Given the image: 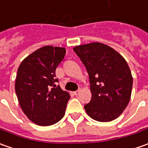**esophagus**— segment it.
I'll use <instances>...</instances> for the list:
<instances>
[{
    "instance_id": "34e87169",
    "label": "esophagus",
    "mask_w": 148,
    "mask_h": 148,
    "mask_svg": "<svg viewBox=\"0 0 148 148\" xmlns=\"http://www.w3.org/2000/svg\"><path fill=\"white\" fill-rule=\"evenodd\" d=\"M79 93H80V90H78V91H75L74 92V94L75 95H78V94H79Z\"/></svg>"
}]
</instances>
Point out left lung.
Returning <instances> with one entry per match:
<instances>
[{
	"mask_svg": "<svg viewBox=\"0 0 148 148\" xmlns=\"http://www.w3.org/2000/svg\"><path fill=\"white\" fill-rule=\"evenodd\" d=\"M73 49L89 75L91 99L84 105L87 113L102 122L116 119L128 105L132 91L133 78L127 62L114 49L98 42Z\"/></svg>",
	"mask_w": 148,
	"mask_h": 148,
	"instance_id": "left-lung-1",
	"label": "left lung"
}]
</instances>
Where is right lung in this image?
<instances>
[{
    "label": "right lung",
    "mask_w": 148,
    "mask_h": 148,
    "mask_svg": "<svg viewBox=\"0 0 148 148\" xmlns=\"http://www.w3.org/2000/svg\"><path fill=\"white\" fill-rule=\"evenodd\" d=\"M66 49L45 46L22 61L15 81V91L23 112L32 122L47 126L65 115L68 92L56 86V69L64 59Z\"/></svg>",
    "instance_id": "1"
}]
</instances>
